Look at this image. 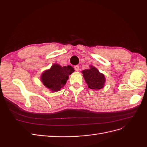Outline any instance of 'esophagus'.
Listing matches in <instances>:
<instances>
[{"label": "esophagus", "instance_id": "obj_1", "mask_svg": "<svg viewBox=\"0 0 147 147\" xmlns=\"http://www.w3.org/2000/svg\"><path fill=\"white\" fill-rule=\"evenodd\" d=\"M74 69H75V71H78L79 70V66L78 65H75V66H74Z\"/></svg>", "mask_w": 147, "mask_h": 147}]
</instances>
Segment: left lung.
I'll return each instance as SVG.
<instances>
[{"mask_svg": "<svg viewBox=\"0 0 147 147\" xmlns=\"http://www.w3.org/2000/svg\"><path fill=\"white\" fill-rule=\"evenodd\" d=\"M82 74L89 88L100 90L104 86L105 82L104 75L99 72L94 66L91 65L90 69L83 70Z\"/></svg>", "mask_w": 147, "mask_h": 147, "instance_id": "left-lung-1", "label": "left lung"}]
</instances>
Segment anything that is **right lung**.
I'll return each mask as SVG.
<instances>
[{
  "label": "right lung",
  "instance_id": "add662e5",
  "mask_svg": "<svg viewBox=\"0 0 147 147\" xmlns=\"http://www.w3.org/2000/svg\"><path fill=\"white\" fill-rule=\"evenodd\" d=\"M74 72L72 66L61 67L57 64H53L50 69L45 70L41 75L42 83L52 91H57L63 88L67 81L69 75Z\"/></svg>",
  "mask_w": 147,
  "mask_h": 147
}]
</instances>
